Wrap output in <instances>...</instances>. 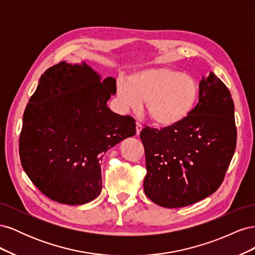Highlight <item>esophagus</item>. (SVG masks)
I'll list each match as a JSON object with an SVG mask.
<instances>
[{
	"label": "esophagus",
	"instance_id": "obj_1",
	"mask_svg": "<svg viewBox=\"0 0 255 255\" xmlns=\"http://www.w3.org/2000/svg\"><path fill=\"white\" fill-rule=\"evenodd\" d=\"M141 129H142V126L140 125L139 122H136V134L139 135L140 132H141Z\"/></svg>",
	"mask_w": 255,
	"mask_h": 255
}]
</instances>
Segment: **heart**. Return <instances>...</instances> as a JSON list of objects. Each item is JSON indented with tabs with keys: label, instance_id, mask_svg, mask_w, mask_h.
<instances>
[{
	"label": "heart",
	"instance_id": "obj_1",
	"mask_svg": "<svg viewBox=\"0 0 255 255\" xmlns=\"http://www.w3.org/2000/svg\"><path fill=\"white\" fill-rule=\"evenodd\" d=\"M199 92L192 76L167 67L143 69L116 84V96L123 112L136 111L144 101L151 120L163 128L186 119L195 109Z\"/></svg>",
	"mask_w": 255,
	"mask_h": 255
}]
</instances>
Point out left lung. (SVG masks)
<instances>
[{
	"label": "left lung",
	"mask_w": 255,
	"mask_h": 255,
	"mask_svg": "<svg viewBox=\"0 0 255 255\" xmlns=\"http://www.w3.org/2000/svg\"><path fill=\"white\" fill-rule=\"evenodd\" d=\"M199 102L173 127H144L146 174L143 190L151 201L168 208L202 200L219 188L236 148L234 102L213 72L199 85Z\"/></svg>",
	"instance_id": "obj_1"
}]
</instances>
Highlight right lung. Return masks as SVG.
I'll list each match as a JSON object with an SVG mask.
<instances>
[{
	"label": "right lung",
	"mask_w": 255,
	"mask_h": 255,
	"mask_svg": "<svg viewBox=\"0 0 255 255\" xmlns=\"http://www.w3.org/2000/svg\"><path fill=\"white\" fill-rule=\"evenodd\" d=\"M116 80L101 81L85 63L61 61L40 78L23 114L19 138L21 165L44 196L81 205L102 190L103 154L136 134L130 116L106 105Z\"/></svg>",
	"instance_id": "right-lung-1"
}]
</instances>
